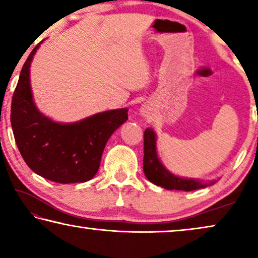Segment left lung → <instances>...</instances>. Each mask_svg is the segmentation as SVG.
<instances>
[{
  "instance_id": "obj_1",
  "label": "left lung",
  "mask_w": 258,
  "mask_h": 258,
  "mask_svg": "<svg viewBox=\"0 0 258 258\" xmlns=\"http://www.w3.org/2000/svg\"><path fill=\"white\" fill-rule=\"evenodd\" d=\"M144 174L151 182L157 186H162L166 189H178V191H194L207 187L214 184V181L205 182L194 179H182L170 173L160 164L156 152V136L151 129L144 132V158H143Z\"/></svg>"
}]
</instances>
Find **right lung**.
Masks as SVG:
<instances>
[{"instance_id": "obj_1", "label": "right lung", "mask_w": 258, "mask_h": 258, "mask_svg": "<svg viewBox=\"0 0 258 258\" xmlns=\"http://www.w3.org/2000/svg\"><path fill=\"white\" fill-rule=\"evenodd\" d=\"M37 47L22 67L11 100L10 121L17 148L27 165L40 177L60 184L87 181L98 172L111 134L128 120V109L108 110L72 124L44 116L32 102L29 83Z\"/></svg>"}]
</instances>
